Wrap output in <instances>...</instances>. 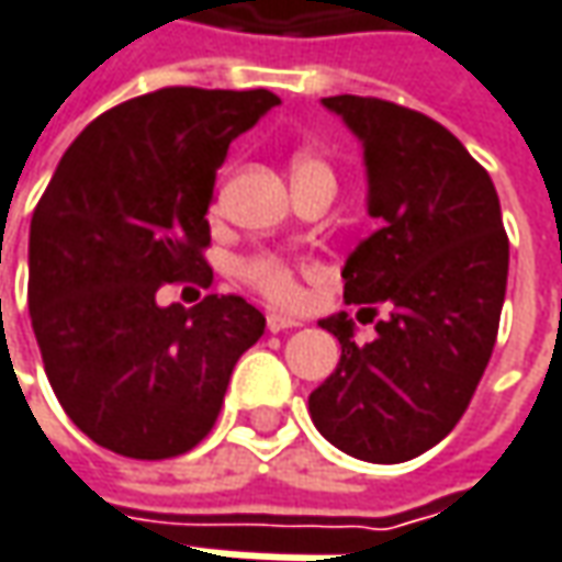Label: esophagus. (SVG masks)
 Segmentation results:
<instances>
[{
    "instance_id": "34e87169",
    "label": "esophagus",
    "mask_w": 562,
    "mask_h": 562,
    "mask_svg": "<svg viewBox=\"0 0 562 562\" xmlns=\"http://www.w3.org/2000/svg\"><path fill=\"white\" fill-rule=\"evenodd\" d=\"M300 322L291 318V315H281V313H269L266 315V328H269L271 335H278V331H288V328H296Z\"/></svg>"
}]
</instances>
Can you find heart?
<instances>
[{"label": "heart", "mask_w": 562, "mask_h": 562, "mask_svg": "<svg viewBox=\"0 0 562 562\" xmlns=\"http://www.w3.org/2000/svg\"><path fill=\"white\" fill-rule=\"evenodd\" d=\"M310 171H331L328 165L322 162L313 153H300L293 156L291 162V178L300 175H310ZM244 278L262 296H269L271 303H296L300 300V281H296V266L284 256H256L244 266Z\"/></svg>", "instance_id": "b5f03b06"}]
</instances>
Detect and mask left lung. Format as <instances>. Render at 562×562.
I'll list each match as a JSON object with an SVG mask.
<instances>
[{
    "label": "left lung",
    "mask_w": 562,
    "mask_h": 562,
    "mask_svg": "<svg viewBox=\"0 0 562 562\" xmlns=\"http://www.w3.org/2000/svg\"><path fill=\"white\" fill-rule=\"evenodd\" d=\"M322 105L362 140L369 215L381 218L340 271L344 300L391 315L362 347L347 313L318 322L340 362L310 394V416L357 460L406 463L453 431L485 375L509 269L501 200L435 119L372 97Z\"/></svg>",
    "instance_id": "left-lung-1"
}]
</instances>
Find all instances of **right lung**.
<instances>
[{
  "label": "right lung",
  "mask_w": 562,
  "mask_h": 562,
  "mask_svg": "<svg viewBox=\"0 0 562 562\" xmlns=\"http://www.w3.org/2000/svg\"><path fill=\"white\" fill-rule=\"evenodd\" d=\"M281 99L165 87L90 121L31 218L27 303L68 419L131 460L193 450L237 359L266 331L244 296L159 306L165 284H212L205 212L227 146Z\"/></svg>",
  "instance_id": "obj_1"
}]
</instances>
